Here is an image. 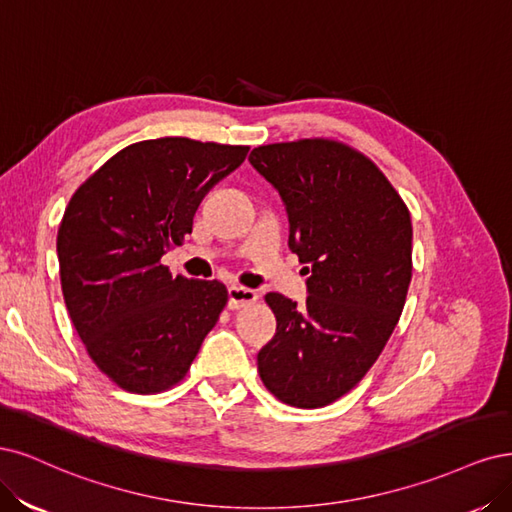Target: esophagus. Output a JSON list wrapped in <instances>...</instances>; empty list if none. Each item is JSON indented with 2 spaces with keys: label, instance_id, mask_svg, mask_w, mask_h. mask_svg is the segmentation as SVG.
Here are the masks:
<instances>
[{
  "label": "esophagus",
  "instance_id": "34e87169",
  "mask_svg": "<svg viewBox=\"0 0 512 512\" xmlns=\"http://www.w3.org/2000/svg\"><path fill=\"white\" fill-rule=\"evenodd\" d=\"M229 295V302L227 306L232 310H240L244 306H251L257 302V291L249 289V287H240V285H232L227 291Z\"/></svg>",
  "mask_w": 512,
  "mask_h": 512
}]
</instances>
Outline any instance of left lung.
I'll return each instance as SVG.
<instances>
[{"mask_svg":"<svg viewBox=\"0 0 512 512\" xmlns=\"http://www.w3.org/2000/svg\"><path fill=\"white\" fill-rule=\"evenodd\" d=\"M249 161L283 197L289 249L310 272L306 306L266 295L276 334L257 370L280 402L321 408L366 376L400 321L412 276L410 212L366 155L336 140L257 146Z\"/></svg>","mask_w":512,"mask_h":512,"instance_id":"1","label":"left lung"}]
</instances>
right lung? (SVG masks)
Listing matches in <instances>:
<instances>
[{"instance_id":"right-lung-1","label":"right lung","mask_w":512,"mask_h":512,"mask_svg":"<svg viewBox=\"0 0 512 512\" xmlns=\"http://www.w3.org/2000/svg\"><path fill=\"white\" fill-rule=\"evenodd\" d=\"M249 146L157 138L125 146L82 183L63 212V300L93 364L131 393L180 383L227 304L219 280L172 276L206 193Z\"/></svg>"}]
</instances>
